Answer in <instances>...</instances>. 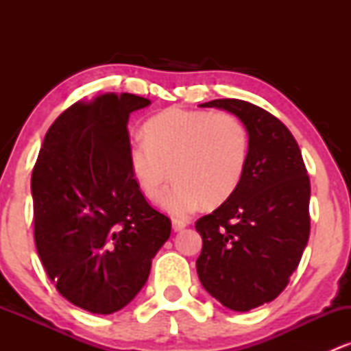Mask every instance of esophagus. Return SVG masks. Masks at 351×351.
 Wrapping results in <instances>:
<instances>
[{
    "mask_svg": "<svg viewBox=\"0 0 351 351\" xmlns=\"http://www.w3.org/2000/svg\"><path fill=\"white\" fill-rule=\"evenodd\" d=\"M171 226L176 232H178V231H183V229L188 226V223H186V221H183V219H173Z\"/></svg>",
    "mask_w": 351,
    "mask_h": 351,
    "instance_id": "esophagus-1",
    "label": "esophagus"
}]
</instances>
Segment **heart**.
<instances>
[{"label": "heart", "mask_w": 351, "mask_h": 351, "mask_svg": "<svg viewBox=\"0 0 351 351\" xmlns=\"http://www.w3.org/2000/svg\"><path fill=\"white\" fill-rule=\"evenodd\" d=\"M145 142L128 150L136 188L156 201L170 178L163 209L186 216L204 204L215 208L234 195L249 160V134L231 114L165 108L143 125Z\"/></svg>", "instance_id": "b5f03b06"}]
</instances>
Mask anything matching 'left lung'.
<instances>
[{
    "mask_svg": "<svg viewBox=\"0 0 351 351\" xmlns=\"http://www.w3.org/2000/svg\"><path fill=\"white\" fill-rule=\"evenodd\" d=\"M199 107L234 114L249 134V160L234 195L196 221L203 287L234 312L272 302L287 287L310 234V180L289 128L264 108L237 99Z\"/></svg>",
    "mask_w": 351,
    "mask_h": 351,
    "instance_id": "left-lung-1",
    "label": "left lung"
}]
</instances>
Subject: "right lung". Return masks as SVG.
Instances as JSON below:
<instances>
[{"label": "right lung", "mask_w": 351, "mask_h": 351, "mask_svg": "<svg viewBox=\"0 0 351 351\" xmlns=\"http://www.w3.org/2000/svg\"><path fill=\"white\" fill-rule=\"evenodd\" d=\"M134 94L79 100L51 125L31 191L39 259L71 304L108 315L130 304L171 221L136 188L128 165V117L150 106Z\"/></svg>", "instance_id": "1"}]
</instances>
